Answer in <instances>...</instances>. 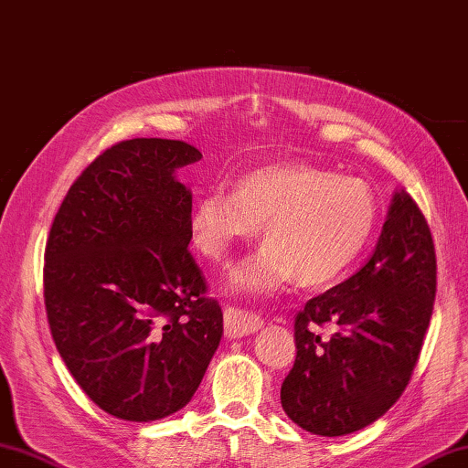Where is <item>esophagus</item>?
<instances>
[{
  "label": "esophagus",
  "mask_w": 468,
  "mask_h": 468,
  "mask_svg": "<svg viewBox=\"0 0 468 468\" xmlns=\"http://www.w3.org/2000/svg\"><path fill=\"white\" fill-rule=\"evenodd\" d=\"M262 327V319L259 314L240 311V309H226L224 311V329L228 339H240L244 335L259 331Z\"/></svg>",
  "instance_id": "obj_1"
}]
</instances>
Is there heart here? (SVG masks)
<instances>
[{"label":"heart","instance_id":"b5f03b06","mask_svg":"<svg viewBox=\"0 0 468 468\" xmlns=\"http://www.w3.org/2000/svg\"><path fill=\"white\" fill-rule=\"evenodd\" d=\"M376 199L357 179L307 164L248 171L232 192L214 189L189 216V240L204 259L224 262L264 232L266 244L228 272L226 292L264 299L294 279L304 289L339 282L364 254L376 228Z\"/></svg>","mask_w":468,"mask_h":468}]
</instances>
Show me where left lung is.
<instances>
[{"instance_id":"1","label":"left lung","mask_w":468,"mask_h":468,"mask_svg":"<svg viewBox=\"0 0 468 468\" xmlns=\"http://www.w3.org/2000/svg\"><path fill=\"white\" fill-rule=\"evenodd\" d=\"M434 297L431 228L396 189L369 261L294 319L297 359L281 388L284 414L317 436L357 432L384 416L412 378ZM321 324L336 333L321 340Z\"/></svg>"}]
</instances>
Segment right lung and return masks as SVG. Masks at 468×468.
<instances>
[{
    "mask_svg": "<svg viewBox=\"0 0 468 468\" xmlns=\"http://www.w3.org/2000/svg\"><path fill=\"white\" fill-rule=\"evenodd\" d=\"M199 159L184 141H121L74 181L50 228L44 301L56 349L121 420L184 408L220 346L222 309L187 250L192 189L176 176Z\"/></svg>",
    "mask_w": 468,
    "mask_h": 468,
    "instance_id": "1",
    "label": "right lung"
}]
</instances>
